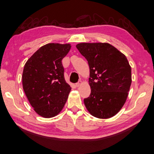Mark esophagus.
I'll return each mask as SVG.
<instances>
[{"label": "esophagus", "mask_w": 154, "mask_h": 154, "mask_svg": "<svg viewBox=\"0 0 154 154\" xmlns=\"http://www.w3.org/2000/svg\"><path fill=\"white\" fill-rule=\"evenodd\" d=\"M81 84H82V81H79L76 84H75V85H76L77 87H79L80 85H81Z\"/></svg>", "instance_id": "obj_1"}]
</instances>
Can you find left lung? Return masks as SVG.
<instances>
[{
    "label": "left lung",
    "instance_id": "obj_1",
    "mask_svg": "<svg viewBox=\"0 0 154 154\" xmlns=\"http://www.w3.org/2000/svg\"><path fill=\"white\" fill-rule=\"evenodd\" d=\"M89 66V97L87 109L99 119L116 116L125 104L131 84V68L125 55L107 43L76 45Z\"/></svg>",
    "mask_w": 154,
    "mask_h": 154
}]
</instances>
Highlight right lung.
Returning a JSON list of instances; mask_svg holds the SVG:
<instances>
[{
    "label": "right lung",
    "instance_id": "obj_1",
    "mask_svg": "<svg viewBox=\"0 0 154 154\" xmlns=\"http://www.w3.org/2000/svg\"><path fill=\"white\" fill-rule=\"evenodd\" d=\"M70 44L49 43L27 60L24 67L23 87L30 104L38 115L53 117L61 112L71 87L66 83L62 59Z\"/></svg>",
    "mask_w": 154,
    "mask_h": 154
}]
</instances>
